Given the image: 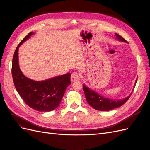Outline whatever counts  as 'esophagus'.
<instances>
[{"instance_id": "obj_1", "label": "esophagus", "mask_w": 150, "mask_h": 150, "mask_svg": "<svg viewBox=\"0 0 150 150\" xmlns=\"http://www.w3.org/2000/svg\"><path fill=\"white\" fill-rule=\"evenodd\" d=\"M70 80L72 82L76 81H78V80H80V74L78 72H73L71 75Z\"/></svg>"}]
</instances>
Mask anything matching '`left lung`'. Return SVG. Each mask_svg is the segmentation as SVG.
Here are the masks:
<instances>
[{"label": "left lung", "instance_id": "1", "mask_svg": "<svg viewBox=\"0 0 150 150\" xmlns=\"http://www.w3.org/2000/svg\"><path fill=\"white\" fill-rule=\"evenodd\" d=\"M115 34L116 38H118L120 41L127 42L125 39L122 38L121 36L116 33ZM137 81V78L136 79L135 84ZM83 88L86 99L88 103L95 110H100V111H108V110H111L112 109L122 106L124 103L127 101L129 97H131V94H132V93L127 97H126V98L123 99H110L103 97L98 93H96L95 91L91 90L89 88H88L84 84H83Z\"/></svg>", "mask_w": 150, "mask_h": 150}]
</instances>
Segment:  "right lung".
<instances>
[{
  "label": "right lung",
  "instance_id": "obj_1",
  "mask_svg": "<svg viewBox=\"0 0 150 150\" xmlns=\"http://www.w3.org/2000/svg\"><path fill=\"white\" fill-rule=\"evenodd\" d=\"M34 32H30L19 43L13 57L11 74L18 94L27 105L38 112H50L59 106L66 88L70 85V73L44 81H34L25 76L18 63L19 47Z\"/></svg>",
  "mask_w": 150,
  "mask_h": 150
}]
</instances>
